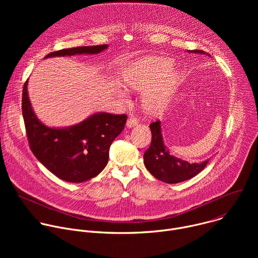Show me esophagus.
<instances>
[{"instance_id": "34e87169", "label": "esophagus", "mask_w": 258, "mask_h": 258, "mask_svg": "<svg viewBox=\"0 0 258 258\" xmlns=\"http://www.w3.org/2000/svg\"><path fill=\"white\" fill-rule=\"evenodd\" d=\"M138 123H139V120H138L136 117L131 116V117H128V119H127V121H126V126H127V127H133V126L137 125Z\"/></svg>"}]
</instances>
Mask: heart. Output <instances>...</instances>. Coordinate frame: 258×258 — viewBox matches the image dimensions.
Wrapping results in <instances>:
<instances>
[{
    "label": "heart",
    "instance_id": "obj_1",
    "mask_svg": "<svg viewBox=\"0 0 258 258\" xmlns=\"http://www.w3.org/2000/svg\"><path fill=\"white\" fill-rule=\"evenodd\" d=\"M171 65L172 60L166 57H144L132 63L123 72L122 81L126 88L135 91L146 90L143 103L149 111H160L170 98L175 84V73L163 76ZM121 96L124 97L123 94Z\"/></svg>",
    "mask_w": 258,
    "mask_h": 258
}]
</instances>
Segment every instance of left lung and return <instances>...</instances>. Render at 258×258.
<instances>
[{"mask_svg":"<svg viewBox=\"0 0 258 258\" xmlns=\"http://www.w3.org/2000/svg\"><path fill=\"white\" fill-rule=\"evenodd\" d=\"M191 52L204 53L201 50ZM150 130L152 140L150 147L144 154V163L153 176L167 183H176L195 176L205 168L208 160L201 163H189L169 154L162 140L159 120L151 122Z\"/></svg>","mask_w":258,"mask_h":258,"instance_id":"8db88e82","label":"left lung"}]
</instances>
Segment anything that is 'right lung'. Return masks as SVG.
Wrapping results in <instances>:
<instances>
[{
  "mask_svg": "<svg viewBox=\"0 0 258 258\" xmlns=\"http://www.w3.org/2000/svg\"><path fill=\"white\" fill-rule=\"evenodd\" d=\"M107 45L62 49L46 56L98 54ZM22 115L29 148L38 160L59 178L82 182L98 175L107 165L109 149L124 128L126 114L97 113L67 128H50L34 115L27 95V81L22 90Z\"/></svg>",
  "mask_w": 258,
  "mask_h": 258,
  "instance_id": "obj_1",
  "label": "right lung"
}]
</instances>
